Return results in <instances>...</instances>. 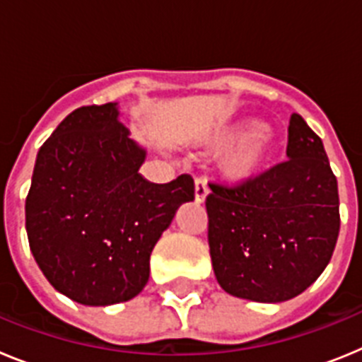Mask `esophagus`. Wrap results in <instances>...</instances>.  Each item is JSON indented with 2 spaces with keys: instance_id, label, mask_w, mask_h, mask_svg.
Segmentation results:
<instances>
[{
  "instance_id": "obj_1",
  "label": "esophagus",
  "mask_w": 362,
  "mask_h": 362,
  "mask_svg": "<svg viewBox=\"0 0 362 362\" xmlns=\"http://www.w3.org/2000/svg\"><path fill=\"white\" fill-rule=\"evenodd\" d=\"M209 183H206V179L204 177H197L196 179V203H203L204 199H206V196H209Z\"/></svg>"
}]
</instances>
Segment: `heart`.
Wrapping results in <instances>:
<instances>
[{
  "mask_svg": "<svg viewBox=\"0 0 362 362\" xmlns=\"http://www.w3.org/2000/svg\"><path fill=\"white\" fill-rule=\"evenodd\" d=\"M261 129V123L257 121H245L235 127L223 130L212 139V145L216 148H225L242 141L243 139ZM248 137V136H247ZM249 138V137H248ZM272 150V139L267 134H257L245 142L239 144L233 150H230L228 156L223 161V170L232 181H246L252 175L257 174V170L267 161L268 153Z\"/></svg>",
  "mask_w": 362,
  "mask_h": 362,
  "instance_id": "obj_1",
  "label": "heart"
}]
</instances>
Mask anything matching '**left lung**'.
<instances>
[{
    "mask_svg": "<svg viewBox=\"0 0 362 362\" xmlns=\"http://www.w3.org/2000/svg\"><path fill=\"white\" fill-rule=\"evenodd\" d=\"M286 158L235 185L209 183L212 267L230 296L292 299L334 254L341 225L337 179L321 137L299 114L290 117Z\"/></svg>",
    "mask_w": 362,
    "mask_h": 362,
    "instance_id": "left-lung-1",
    "label": "left lung"
}]
</instances>
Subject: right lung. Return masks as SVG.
Returning <instances> with one entry per match:
<instances>
[{"label":"right lung","instance_id":"1","mask_svg":"<svg viewBox=\"0 0 362 362\" xmlns=\"http://www.w3.org/2000/svg\"><path fill=\"white\" fill-rule=\"evenodd\" d=\"M145 150L116 103L74 110L41 145L25 204L28 245L57 292L86 306L124 303L145 288L150 254L194 179L150 183Z\"/></svg>","mask_w":362,"mask_h":362}]
</instances>
